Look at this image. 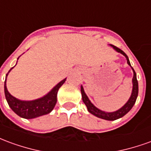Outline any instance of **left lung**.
<instances>
[{
  "instance_id": "1",
  "label": "left lung",
  "mask_w": 151,
  "mask_h": 151,
  "mask_svg": "<svg viewBox=\"0 0 151 151\" xmlns=\"http://www.w3.org/2000/svg\"><path fill=\"white\" fill-rule=\"evenodd\" d=\"M114 49L116 50L118 52L121 53L122 55L125 56V58L127 60V63L129 65L131 66L129 62V57L127 56L125 53L120 48H118L117 47L113 46L110 44ZM132 69L133 71V90H132V94H131V96H130L129 99L128 100L125 104L124 105L123 107L121 108H120L119 110H117L116 111H113V112H106V111H101L99 110V108H97L95 107V105L92 104L91 102L90 101V99L87 97V95H86L85 91H84V89L82 87V86H81V93H82V101L85 104L86 108H87V110L90 113H91L92 115H94L95 116L99 117V118H101V119H104V120H115L119 119V118H121L123 117L124 115H126L129 111L132 109V108L133 107V105L136 102L137 97V95H138V82H137V74L134 69H133L132 67Z\"/></svg>"
}]
</instances>
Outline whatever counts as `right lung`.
Instances as JSON below:
<instances>
[{"mask_svg":"<svg viewBox=\"0 0 151 151\" xmlns=\"http://www.w3.org/2000/svg\"><path fill=\"white\" fill-rule=\"evenodd\" d=\"M13 68L9 69L8 73L11 71ZM8 73L6 74L5 81V99L7 100L9 106L10 107L12 110L18 116L25 118V119L36 118V117L50 113L52 111L56 104V101H57L56 98H57L58 90L65 83L66 80V78H65L61 82H60L55 87H53L52 90L49 93H47L46 95H44L42 98L31 100V101H22V100H20V99H18L14 97L8 91L7 87H6V78H7Z\"/></svg>","mask_w":151,"mask_h":151,"instance_id":"right-lung-1","label":"right lung"}]
</instances>
